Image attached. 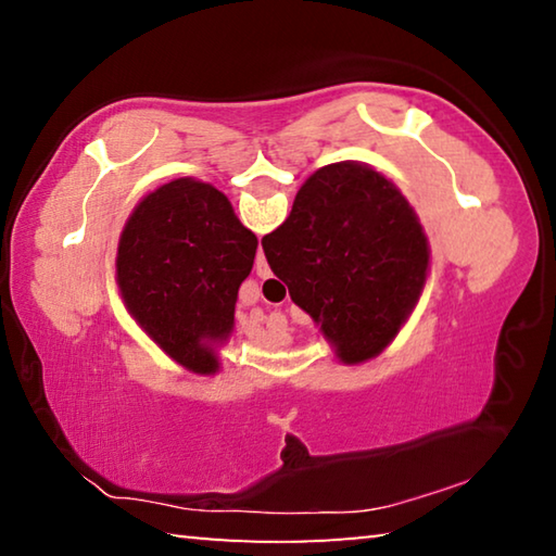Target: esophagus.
<instances>
[{"instance_id": "esophagus-1", "label": "esophagus", "mask_w": 556, "mask_h": 556, "mask_svg": "<svg viewBox=\"0 0 556 556\" xmlns=\"http://www.w3.org/2000/svg\"><path fill=\"white\" fill-rule=\"evenodd\" d=\"M257 275H260L262 279H267V277L271 275L267 260H265V252H262V250H257Z\"/></svg>"}]
</instances>
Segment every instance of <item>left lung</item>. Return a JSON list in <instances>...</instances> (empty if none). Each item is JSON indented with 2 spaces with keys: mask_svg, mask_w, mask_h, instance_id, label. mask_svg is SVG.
Segmentation results:
<instances>
[{
  "mask_svg": "<svg viewBox=\"0 0 556 556\" xmlns=\"http://www.w3.org/2000/svg\"><path fill=\"white\" fill-rule=\"evenodd\" d=\"M257 238L211 184L176 178L137 205L117 250V285L129 314L184 368L208 375V343L232 331L240 285Z\"/></svg>",
  "mask_w": 556,
  "mask_h": 556,
  "instance_id": "obj_1",
  "label": "left lung"
}]
</instances>
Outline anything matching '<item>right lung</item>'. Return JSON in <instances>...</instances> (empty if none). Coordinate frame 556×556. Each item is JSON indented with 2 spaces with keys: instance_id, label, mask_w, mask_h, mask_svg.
Instances as JSON below:
<instances>
[{
  "instance_id": "right-lung-1",
  "label": "right lung",
  "mask_w": 556,
  "mask_h": 556,
  "mask_svg": "<svg viewBox=\"0 0 556 556\" xmlns=\"http://www.w3.org/2000/svg\"><path fill=\"white\" fill-rule=\"evenodd\" d=\"M291 301L321 324L343 363L378 355L425 287L429 244L397 186L357 162L328 164L262 238Z\"/></svg>"
}]
</instances>
